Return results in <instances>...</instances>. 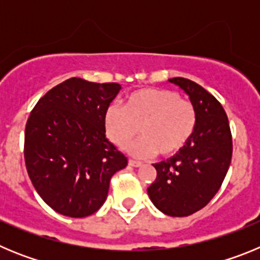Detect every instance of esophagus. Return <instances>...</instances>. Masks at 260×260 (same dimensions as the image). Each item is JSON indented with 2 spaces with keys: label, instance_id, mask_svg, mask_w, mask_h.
Listing matches in <instances>:
<instances>
[{
  "label": "esophagus",
  "instance_id": "34e87169",
  "mask_svg": "<svg viewBox=\"0 0 260 260\" xmlns=\"http://www.w3.org/2000/svg\"><path fill=\"white\" fill-rule=\"evenodd\" d=\"M142 164H143V162L138 161V160H133V158H130V160H128V165H132V167L138 168V167H142Z\"/></svg>",
  "mask_w": 260,
  "mask_h": 260
}]
</instances>
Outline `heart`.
Segmentation results:
<instances>
[{
    "label": "heart",
    "instance_id": "obj_1",
    "mask_svg": "<svg viewBox=\"0 0 260 260\" xmlns=\"http://www.w3.org/2000/svg\"><path fill=\"white\" fill-rule=\"evenodd\" d=\"M105 130L119 148L127 146L139 133L132 151L137 156L157 153L161 157L176 155L190 138L198 122L197 108L171 89L143 88L126 98L123 108L110 105L105 112Z\"/></svg>",
    "mask_w": 260,
    "mask_h": 260
}]
</instances>
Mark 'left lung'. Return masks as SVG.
Masks as SVG:
<instances>
[{"label": "left lung", "mask_w": 260, "mask_h": 260, "mask_svg": "<svg viewBox=\"0 0 260 260\" xmlns=\"http://www.w3.org/2000/svg\"><path fill=\"white\" fill-rule=\"evenodd\" d=\"M197 108L194 134L180 152L155 164L156 180L147 189L151 201L168 216L192 215L210 203L221 187L233 153L224 108L215 96L186 78H172Z\"/></svg>", "instance_id": "8db88e82"}]
</instances>
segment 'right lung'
<instances>
[{
    "label": "right lung",
    "mask_w": 260,
    "mask_h": 260,
    "mask_svg": "<svg viewBox=\"0 0 260 260\" xmlns=\"http://www.w3.org/2000/svg\"><path fill=\"white\" fill-rule=\"evenodd\" d=\"M121 86L70 78L36 103L26 123L24 161L50 208L86 217L107 199L110 178L127 158L105 137V112Z\"/></svg>",
    "instance_id": "obj_1"
}]
</instances>
